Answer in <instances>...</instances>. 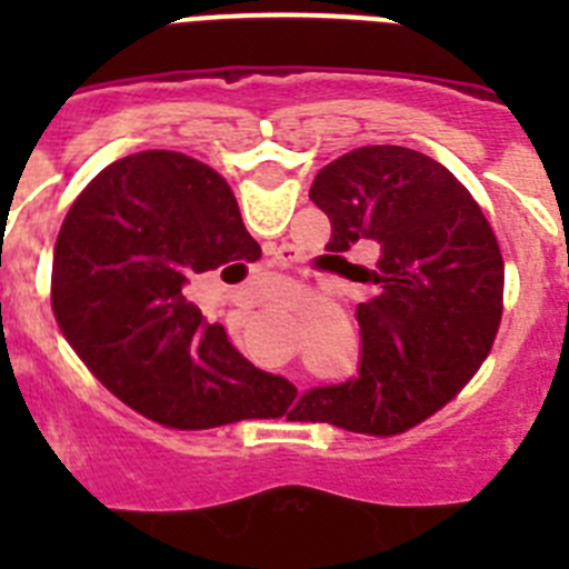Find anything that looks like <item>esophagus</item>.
<instances>
[{"label":"esophagus","instance_id":"esophagus-1","mask_svg":"<svg viewBox=\"0 0 569 569\" xmlns=\"http://www.w3.org/2000/svg\"><path fill=\"white\" fill-rule=\"evenodd\" d=\"M273 261L279 264V268H288L290 261H293V256H290L288 248H279V250H273Z\"/></svg>","mask_w":569,"mask_h":569}]
</instances>
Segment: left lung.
I'll list each match as a JSON object with an SVG mask.
<instances>
[{"label": "left lung", "mask_w": 569, "mask_h": 569, "mask_svg": "<svg viewBox=\"0 0 569 569\" xmlns=\"http://www.w3.org/2000/svg\"><path fill=\"white\" fill-rule=\"evenodd\" d=\"M310 199L328 213L325 250L336 259L359 240H376L382 256L350 266L373 288L356 308L359 373L310 387L290 416L401 433L453 399L490 353L505 301L499 241L445 164L399 144L339 156L316 173Z\"/></svg>", "instance_id": "obj_1"}]
</instances>
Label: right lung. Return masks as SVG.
I'll list each match as a JSON object with an SVG mask.
<instances>
[{"label": "right lung", "instance_id": "obj_1", "mask_svg": "<svg viewBox=\"0 0 569 569\" xmlns=\"http://www.w3.org/2000/svg\"><path fill=\"white\" fill-rule=\"evenodd\" d=\"M259 256L222 176L176 150H142L70 204L53 250V316L90 373L159 425L279 419L296 387L250 365L188 299L196 276Z\"/></svg>", "mask_w": 569, "mask_h": 569}]
</instances>
